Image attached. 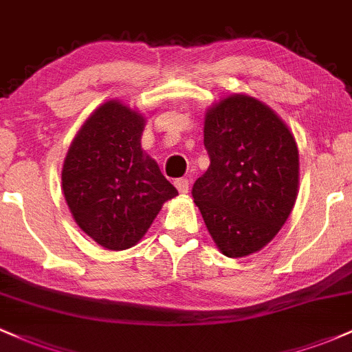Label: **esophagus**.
<instances>
[{"label":"esophagus","mask_w":352,"mask_h":352,"mask_svg":"<svg viewBox=\"0 0 352 352\" xmlns=\"http://www.w3.org/2000/svg\"><path fill=\"white\" fill-rule=\"evenodd\" d=\"M173 184H175L177 190H179L180 194H187L188 192V180L187 179H177Z\"/></svg>","instance_id":"obj_1"}]
</instances>
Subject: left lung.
Instances as JSON below:
<instances>
[{"label": "left lung", "instance_id": "1", "mask_svg": "<svg viewBox=\"0 0 352 352\" xmlns=\"http://www.w3.org/2000/svg\"><path fill=\"white\" fill-rule=\"evenodd\" d=\"M204 145L210 165L192 187L194 202L223 256H250L276 237L294 207V137L264 103L232 95L208 110Z\"/></svg>", "mask_w": 352, "mask_h": 352}]
</instances>
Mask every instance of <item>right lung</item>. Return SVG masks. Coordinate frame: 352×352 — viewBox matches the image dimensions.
Returning a JSON list of instances; mask_svg holds the SVG:
<instances>
[{
    "label": "right lung",
    "instance_id": "right-lung-1",
    "mask_svg": "<svg viewBox=\"0 0 352 352\" xmlns=\"http://www.w3.org/2000/svg\"><path fill=\"white\" fill-rule=\"evenodd\" d=\"M145 120L107 102L85 122L61 172L63 194L85 234L110 250L133 247L164 202L179 195L142 150Z\"/></svg>",
    "mask_w": 352,
    "mask_h": 352
}]
</instances>
